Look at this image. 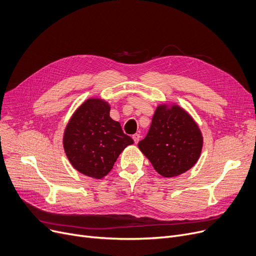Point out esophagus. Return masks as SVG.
Here are the masks:
<instances>
[{"mask_svg":"<svg viewBox=\"0 0 256 256\" xmlns=\"http://www.w3.org/2000/svg\"><path fill=\"white\" fill-rule=\"evenodd\" d=\"M140 134H138V133H136V134H133L132 136V138H133V140H134V144H138V140H140Z\"/></svg>","mask_w":256,"mask_h":256,"instance_id":"1","label":"esophagus"}]
</instances>
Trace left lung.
Returning <instances> with one entry per match:
<instances>
[{
	"label": "left lung",
	"mask_w": 256,
	"mask_h": 256,
	"mask_svg": "<svg viewBox=\"0 0 256 256\" xmlns=\"http://www.w3.org/2000/svg\"><path fill=\"white\" fill-rule=\"evenodd\" d=\"M155 171L170 178L181 175L198 162L203 138L194 118L178 105H158L148 134L138 142Z\"/></svg>",
	"instance_id": "8db88e82"
}]
</instances>
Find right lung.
<instances>
[{"label":"right lung","instance_id":"right-lung-1","mask_svg":"<svg viewBox=\"0 0 256 256\" xmlns=\"http://www.w3.org/2000/svg\"><path fill=\"white\" fill-rule=\"evenodd\" d=\"M109 112L106 101L90 98L78 107L64 133V148L70 164L96 179L110 172L122 151L133 144Z\"/></svg>","mask_w":256,"mask_h":256}]
</instances>
